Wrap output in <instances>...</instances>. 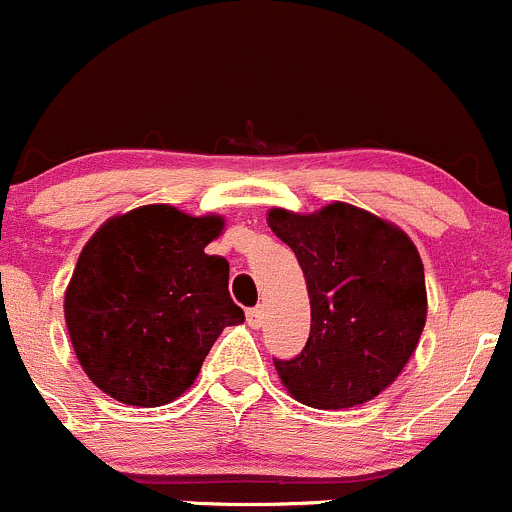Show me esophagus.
Here are the masks:
<instances>
[{
    "mask_svg": "<svg viewBox=\"0 0 512 512\" xmlns=\"http://www.w3.org/2000/svg\"><path fill=\"white\" fill-rule=\"evenodd\" d=\"M262 322H265V309L262 307H252V309H247V324H250V327H262Z\"/></svg>",
    "mask_w": 512,
    "mask_h": 512,
    "instance_id": "obj_1",
    "label": "esophagus"
}]
</instances>
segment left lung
Listing matches in <instances>:
<instances>
[{
  "label": "left lung",
  "instance_id": "1",
  "mask_svg": "<svg viewBox=\"0 0 512 512\" xmlns=\"http://www.w3.org/2000/svg\"><path fill=\"white\" fill-rule=\"evenodd\" d=\"M267 223L297 255L312 304L302 352L275 359L282 384L312 409L366 404L409 364L426 324V282L414 242L347 203L312 215L272 208Z\"/></svg>",
  "mask_w": 512,
  "mask_h": 512
}]
</instances>
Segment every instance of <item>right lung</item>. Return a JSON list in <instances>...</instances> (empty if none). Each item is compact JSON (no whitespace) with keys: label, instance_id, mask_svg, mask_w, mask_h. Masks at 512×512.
I'll list each match as a JSON object with an SVG mask.
<instances>
[{"label":"right lung","instance_id":"1","mask_svg":"<svg viewBox=\"0 0 512 512\" xmlns=\"http://www.w3.org/2000/svg\"><path fill=\"white\" fill-rule=\"evenodd\" d=\"M223 218L143 205L98 227L66 287L64 314L79 364L101 391L128 406L170 404L198 376L232 302L225 257L205 247Z\"/></svg>","mask_w":512,"mask_h":512}]
</instances>
